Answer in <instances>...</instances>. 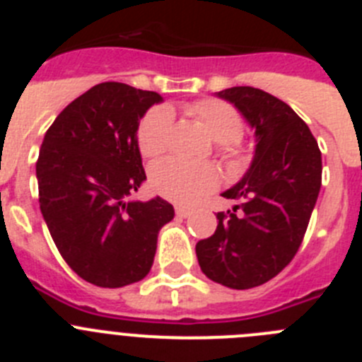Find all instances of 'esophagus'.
I'll list each match as a JSON object with an SVG mask.
<instances>
[{
  "label": "esophagus",
  "instance_id": "esophagus-1",
  "mask_svg": "<svg viewBox=\"0 0 362 362\" xmlns=\"http://www.w3.org/2000/svg\"><path fill=\"white\" fill-rule=\"evenodd\" d=\"M175 214H177L179 217H190L192 210L187 209V206H175Z\"/></svg>",
  "mask_w": 362,
  "mask_h": 362
}]
</instances>
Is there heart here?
<instances>
[{
    "label": "heart",
    "instance_id": "heart-1",
    "mask_svg": "<svg viewBox=\"0 0 362 362\" xmlns=\"http://www.w3.org/2000/svg\"><path fill=\"white\" fill-rule=\"evenodd\" d=\"M192 117L201 121L214 141L230 145L243 136L245 123L232 105L219 99H203L187 107ZM174 114L168 107H156L146 114L137 129V145L145 158H159L170 145ZM153 190L166 199L181 204H194L214 190L219 174L212 165H196L181 159H165L150 170Z\"/></svg>",
    "mask_w": 362,
    "mask_h": 362
}]
</instances>
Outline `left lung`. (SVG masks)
<instances>
[{
    "label": "left lung",
    "mask_w": 362,
    "mask_h": 362,
    "mask_svg": "<svg viewBox=\"0 0 362 362\" xmlns=\"http://www.w3.org/2000/svg\"><path fill=\"white\" fill-rule=\"evenodd\" d=\"M216 95L250 124L255 150L241 181L223 192L239 204L217 214L216 232L196 254L209 279L248 290L276 277L299 250L321 190V150L308 124L268 92L232 86Z\"/></svg>",
    "instance_id": "left-lung-1"
}]
</instances>
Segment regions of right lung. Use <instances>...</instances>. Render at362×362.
<instances>
[{
	"label": "right lung",
	"mask_w": 362,
	"mask_h": 362,
	"mask_svg": "<svg viewBox=\"0 0 362 362\" xmlns=\"http://www.w3.org/2000/svg\"><path fill=\"white\" fill-rule=\"evenodd\" d=\"M158 92L99 83L54 119L36 163L40 209L70 268L101 288L137 283L152 268L158 233L174 219L161 197L129 199L146 179L139 121Z\"/></svg>",
	"instance_id": "1"
}]
</instances>
